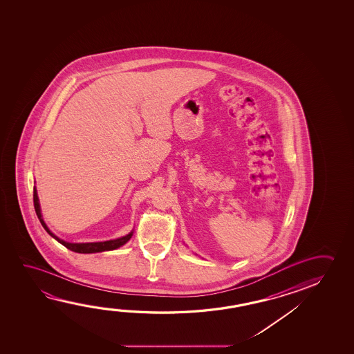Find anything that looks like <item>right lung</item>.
Masks as SVG:
<instances>
[{
  "label": "right lung",
  "instance_id": "1",
  "mask_svg": "<svg viewBox=\"0 0 354 354\" xmlns=\"http://www.w3.org/2000/svg\"><path fill=\"white\" fill-rule=\"evenodd\" d=\"M33 203H35V214L38 216V218L41 221V226L44 227V230L47 231L54 239H57L59 243L63 244L68 250L76 252V253H100V252H106V250H113L120 248L122 245L127 243L128 241L133 236V230L131 232L123 236V237L116 238V239H110V241H104V242H91V243H70L66 242L62 238L57 237L54 233L48 228L46 222L43 220V214H41V205H39V198L37 194V187L35 186L33 189Z\"/></svg>",
  "mask_w": 354,
  "mask_h": 354
}]
</instances>
